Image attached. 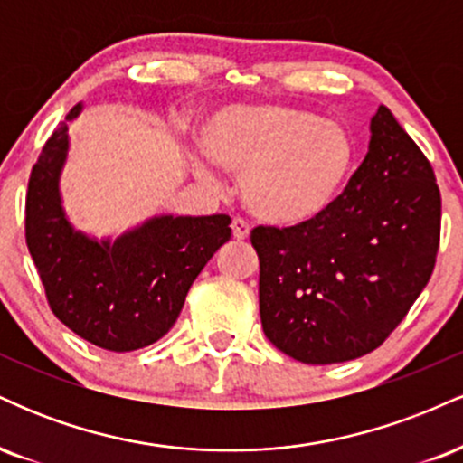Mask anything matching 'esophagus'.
<instances>
[{"instance_id": "obj_1", "label": "esophagus", "mask_w": 463, "mask_h": 463, "mask_svg": "<svg viewBox=\"0 0 463 463\" xmlns=\"http://www.w3.org/2000/svg\"><path fill=\"white\" fill-rule=\"evenodd\" d=\"M231 228H232V237H235L237 241H243V239L250 237V226L243 220H239V217L237 220H232Z\"/></svg>"}]
</instances>
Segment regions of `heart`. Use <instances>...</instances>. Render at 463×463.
Here are the masks:
<instances>
[{
  "instance_id": "obj_1",
  "label": "heart",
  "mask_w": 463,
  "mask_h": 463,
  "mask_svg": "<svg viewBox=\"0 0 463 463\" xmlns=\"http://www.w3.org/2000/svg\"><path fill=\"white\" fill-rule=\"evenodd\" d=\"M202 150L228 172L241 174L243 204L272 226L309 224L346 189L354 141L339 121L280 104L226 106L204 121ZM200 178L215 180L195 156Z\"/></svg>"
}]
</instances>
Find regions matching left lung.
I'll return each mask as SVG.
<instances>
[{"mask_svg": "<svg viewBox=\"0 0 463 463\" xmlns=\"http://www.w3.org/2000/svg\"><path fill=\"white\" fill-rule=\"evenodd\" d=\"M439 220L431 163L379 106L368 154L326 213L252 231L265 337L313 365L379 348L431 279Z\"/></svg>", "mask_w": 463, "mask_h": 463, "instance_id": "8db88e82", "label": "left lung"}]
</instances>
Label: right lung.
<instances>
[{"label":"right lung","mask_w":463,"mask_h":463,"mask_svg":"<svg viewBox=\"0 0 463 463\" xmlns=\"http://www.w3.org/2000/svg\"><path fill=\"white\" fill-rule=\"evenodd\" d=\"M78 102L32 167L25 241L54 316L87 342L128 353L161 339L189 287L231 239L228 215H154L119 237H93L69 222L61 178Z\"/></svg>","instance_id":"right-lung-1"}]
</instances>
